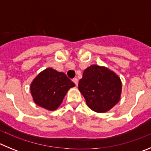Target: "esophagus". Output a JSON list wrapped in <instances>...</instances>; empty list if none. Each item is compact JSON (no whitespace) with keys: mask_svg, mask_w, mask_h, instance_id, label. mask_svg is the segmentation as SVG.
I'll return each instance as SVG.
<instances>
[{"mask_svg":"<svg viewBox=\"0 0 151 151\" xmlns=\"http://www.w3.org/2000/svg\"><path fill=\"white\" fill-rule=\"evenodd\" d=\"M73 82H74V83L76 84V85H78V78H73Z\"/></svg>","mask_w":151,"mask_h":151,"instance_id":"34e87169","label":"esophagus"}]
</instances>
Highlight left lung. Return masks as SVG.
Here are the masks:
<instances>
[{
  "mask_svg": "<svg viewBox=\"0 0 151 151\" xmlns=\"http://www.w3.org/2000/svg\"><path fill=\"white\" fill-rule=\"evenodd\" d=\"M78 90L90 109L106 113L120 100L122 82L117 74L105 66L91 65L85 69Z\"/></svg>",
  "mask_w": 151,
  "mask_h": 151,
  "instance_id": "left-lung-1",
  "label": "left lung"
}]
</instances>
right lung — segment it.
I'll list each match as a JSON object with an SVG mask.
<instances>
[{"instance_id": "obj_1", "label": "right lung", "mask_w": 151, "mask_h": 151, "mask_svg": "<svg viewBox=\"0 0 151 151\" xmlns=\"http://www.w3.org/2000/svg\"><path fill=\"white\" fill-rule=\"evenodd\" d=\"M76 86L63 73L47 68L33 79L31 94L35 104L46 110H57L69 88Z\"/></svg>"}]
</instances>
